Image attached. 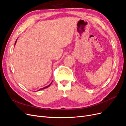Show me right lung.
Wrapping results in <instances>:
<instances>
[{
  "instance_id": "1",
  "label": "right lung",
  "mask_w": 126,
  "mask_h": 126,
  "mask_svg": "<svg viewBox=\"0 0 126 126\" xmlns=\"http://www.w3.org/2000/svg\"><path fill=\"white\" fill-rule=\"evenodd\" d=\"M16 43H15V44H16ZM52 83V82H51ZM51 83H50V85H49L48 86H46V87H44V88H41V89H40L39 90H41V89H45V88H47V87H49V86H50L51 84Z\"/></svg>"
}]
</instances>
